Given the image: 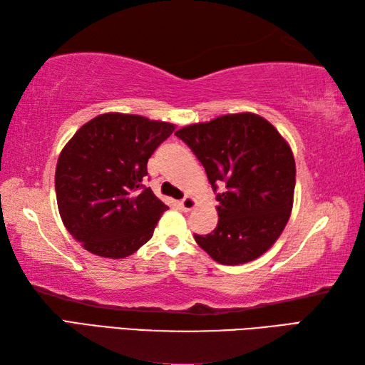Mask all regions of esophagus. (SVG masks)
<instances>
[{"instance_id":"1","label":"esophagus","mask_w":365,"mask_h":365,"mask_svg":"<svg viewBox=\"0 0 365 365\" xmlns=\"http://www.w3.org/2000/svg\"><path fill=\"white\" fill-rule=\"evenodd\" d=\"M195 207H196V200L192 197H185L183 200L178 202V208H180L182 212H191Z\"/></svg>"}]
</instances>
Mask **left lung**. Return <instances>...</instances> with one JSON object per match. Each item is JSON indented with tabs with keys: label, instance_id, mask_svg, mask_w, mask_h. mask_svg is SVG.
Returning a JSON list of instances; mask_svg holds the SVG:
<instances>
[{
	"label": "left lung",
	"instance_id": "left-lung-1",
	"mask_svg": "<svg viewBox=\"0 0 365 365\" xmlns=\"http://www.w3.org/2000/svg\"><path fill=\"white\" fill-rule=\"evenodd\" d=\"M202 163L218 200V224L196 243L222 265L260 257L290 218L294 158L289 143L254 113L220 115L175 131Z\"/></svg>",
	"mask_w": 365,
	"mask_h": 365
}]
</instances>
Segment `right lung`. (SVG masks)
Instances as JSON below:
<instances>
[{
  "mask_svg": "<svg viewBox=\"0 0 365 365\" xmlns=\"http://www.w3.org/2000/svg\"><path fill=\"white\" fill-rule=\"evenodd\" d=\"M175 125L106 113L86 122L61 152L54 175L61 220L84 250L125 259L168 210L143 185L147 161Z\"/></svg>",
  "mask_w": 365,
  "mask_h": 365,
  "instance_id": "obj_1",
  "label": "right lung"
}]
</instances>
